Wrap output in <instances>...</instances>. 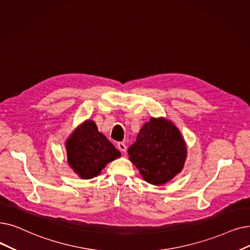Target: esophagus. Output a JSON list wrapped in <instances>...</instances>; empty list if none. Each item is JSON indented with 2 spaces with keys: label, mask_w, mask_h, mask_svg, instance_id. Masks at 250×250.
Listing matches in <instances>:
<instances>
[{
  "label": "esophagus",
  "mask_w": 250,
  "mask_h": 250,
  "mask_svg": "<svg viewBox=\"0 0 250 250\" xmlns=\"http://www.w3.org/2000/svg\"><path fill=\"white\" fill-rule=\"evenodd\" d=\"M117 148H118L119 150H121L122 152H125V151H126V146H125V144L123 143V142L117 143Z\"/></svg>",
  "instance_id": "1"
}]
</instances>
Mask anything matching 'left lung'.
Returning <instances> with one entry per match:
<instances>
[{
	"label": "left lung",
	"mask_w": 250,
	"mask_h": 250,
	"mask_svg": "<svg viewBox=\"0 0 250 250\" xmlns=\"http://www.w3.org/2000/svg\"><path fill=\"white\" fill-rule=\"evenodd\" d=\"M127 153L143 179L160 186L181 172L187 157V147L179 128L170 121L151 117L141 128Z\"/></svg>",
	"instance_id": "8db88e82"
}]
</instances>
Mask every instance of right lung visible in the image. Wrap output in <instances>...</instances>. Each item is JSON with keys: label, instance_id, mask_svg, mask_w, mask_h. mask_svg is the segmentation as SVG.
Listing matches in <instances>:
<instances>
[{"label": "right lung", "instance_id": "add662e5", "mask_svg": "<svg viewBox=\"0 0 250 250\" xmlns=\"http://www.w3.org/2000/svg\"><path fill=\"white\" fill-rule=\"evenodd\" d=\"M65 147L69 167L83 180L100 175L108 162L122 155L91 119L74 129Z\"/></svg>", "mask_w": 250, "mask_h": 250}]
</instances>
